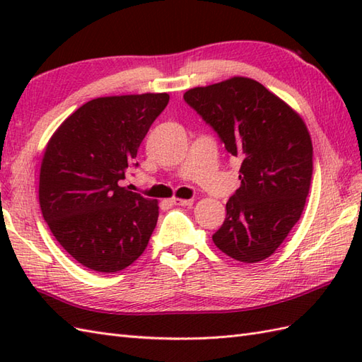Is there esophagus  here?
Returning <instances> with one entry per match:
<instances>
[{
  "label": "esophagus",
  "instance_id": "34e87169",
  "mask_svg": "<svg viewBox=\"0 0 362 362\" xmlns=\"http://www.w3.org/2000/svg\"><path fill=\"white\" fill-rule=\"evenodd\" d=\"M173 204L180 205V206H189V205H193V199H177V197H174Z\"/></svg>",
  "mask_w": 362,
  "mask_h": 362
}]
</instances>
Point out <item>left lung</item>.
Returning <instances> with one entry per match:
<instances>
[{"mask_svg":"<svg viewBox=\"0 0 362 362\" xmlns=\"http://www.w3.org/2000/svg\"><path fill=\"white\" fill-rule=\"evenodd\" d=\"M241 160V187L228 199L213 243L243 263L280 247L302 216L313 177V144L303 119L259 82L232 78L183 95Z\"/></svg>","mask_w":362,"mask_h":362,"instance_id":"8db88e82","label":"left lung"}]
</instances>
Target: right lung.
I'll return each mask as SVG.
<instances>
[{
    "label": "right lung",
    "mask_w": 362,
    "mask_h": 362,
    "mask_svg": "<svg viewBox=\"0 0 362 362\" xmlns=\"http://www.w3.org/2000/svg\"><path fill=\"white\" fill-rule=\"evenodd\" d=\"M168 93L91 99L70 115L46 146L38 201L70 255L96 272H118L148 247L158 205L121 187Z\"/></svg>",
    "instance_id": "right-lung-1"
}]
</instances>
